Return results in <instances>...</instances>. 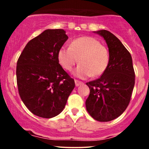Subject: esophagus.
<instances>
[{"instance_id": "obj_1", "label": "esophagus", "mask_w": 149, "mask_h": 149, "mask_svg": "<svg viewBox=\"0 0 149 149\" xmlns=\"http://www.w3.org/2000/svg\"><path fill=\"white\" fill-rule=\"evenodd\" d=\"M75 84H76V86L78 87L80 85H83V83L81 81H79V80H75Z\"/></svg>"}]
</instances>
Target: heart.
<instances>
[{"label":"heart","mask_w":149,"mask_h":149,"mask_svg":"<svg viewBox=\"0 0 149 149\" xmlns=\"http://www.w3.org/2000/svg\"><path fill=\"white\" fill-rule=\"evenodd\" d=\"M58 59L63 68L71 71L78 62L80 65L74 75L80 78L102 75L109 64V53L107 47L97 39L83 36L74 39L69 47H62L58 53Z\"/></svg>","instance_id":"obj_1"}]
</instances>
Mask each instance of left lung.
<instances>
[{
  "instance_id": "1",
  "label": "left lung",
  "mask_w": 149,
  "mask_h": 149,
  "mask_svg": "<svg viewBox=\"0 0 149 149\" xmlns=\"http://www.w3.org/2000/svg\"><path fill=\"white\" fill-rule=\"evenodd\" d=\"M94 32L106 40L109 64L100 78L86 83L90 92L85 106L94 119L108 122L120 116L129 105L135 74L130 53L120 40L109 31Z\"/></svg>"
}]
</instances>
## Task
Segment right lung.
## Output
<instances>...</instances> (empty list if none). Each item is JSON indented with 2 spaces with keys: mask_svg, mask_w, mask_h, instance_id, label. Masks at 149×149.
Listing matches in <instances>:
<instances>
[{
  "mask_svg": "<svg viewBox=\"0 0 149 149\" xmlns=\"http://www.w3.org/2000/svg\"><path fill=\"white\" fill-rule=\"evenodd\" d=\"M68 36L63 29H47L31 40L17 63L22 102L34 115L51 118L64 109L75 82L59 64L58 53Z\"/></svg>",
  "mask_w": 149,
  "mask_h": 149,
  "instance_id": "1",
  "label": "right lung"
}]
</instances>
